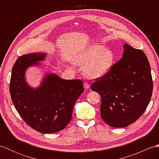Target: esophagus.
<instances>
[{"instance_id":"esophagus-1","label":"esophagus","mask_w":159,"mask_h":159,"mask_svg":"<svg viewBox=\"0 0 159 159\" xmlns=\"http://www.w3.org/2000/svg\"><path fill=\"white\" fill-rule=\"evenodd\" d=\"M83 85H84V87H85V89H89V88L90 85H89V84L87 83V82L84 83Z\"/></svg>"}]
</instances>
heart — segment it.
<instances>
[{
    "label": "heart",
    "mask_w": 159,
    "mask_h": 159,
    "mask_svg": "<svg viewBox=\"0 0 159 159\" xmlns=\"http://www.w3.org/2000/svg\"><path fill=\"white\" fill-rule=\"evenodd\" d=\"M115 55L103 46L93 45L84 50L75 59V62L84 67V74L89 78H98L106 74L112 67Z\"/></svg>",
    "instance_id": "b5f03b06"
}]
</instances>
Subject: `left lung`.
<instances>
[{"instance_id": "left-lung-1", "label": "left lung", "mask_w": 159, "mask_h": 159, "mask_svg": "<svg viewBox=\"0 0 159 159\" xmlns=\"http://www.w3.org/2000/svg\"><path fill=\"white\" fill-rule=\"evenodd\" d=\"M122 58L104 76L93 79L91 89L101 97L100 114L114 128L126 127L141 117L152 93L153 81L147 56L127 43Z\"/></svg>"}]
</instances>
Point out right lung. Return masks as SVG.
Returning <instances> with one entry per match:
<instances>
[{
	"label": "right lung",
	"mask_w": 159,
	"mask_h": 159,
	"mask_svg": "<svg viewBox=\"0 0 159 159\" xmlns=\"http://www.w3.org/2000/svg\"><path fill=\"white\" fill-rule=\"evenodd\" d=\"M42 52L18 57L13 66L10 95L16 109L33 129L53 133L65 128L72 120L74 105L84 91L81 80H64L48 74L41 87L33 89L26 84L25 72L28 67L44 59Z\"/></svg>",
	"instance_id": "obj_1"
}]
</instances>
